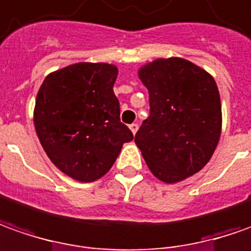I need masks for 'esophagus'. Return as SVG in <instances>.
Here are the masks:
<instances>
[{
	"label": "esophagus",
	"instance_id": "1",
	"mask_svg": "<svg viewBox=\"0 0 251 251\" xmlns=\"http://www.w3.org/2000/svg\"><path fill=\"white\" fill-rule=\"evenodd\" d=\"M129 129L132 130L133 134H136V132H137V129H139V125H137V124H132V125H129Z\"/></svg>",
	"mask_w": 251,
	"mask_h": 251
}]
</instances>
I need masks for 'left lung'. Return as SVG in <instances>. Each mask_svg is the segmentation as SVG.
<instances>
[{"label": "left lung", "instance_id": "1", "mask_svg": "<svg viewBox=\"0 0 251 251\" xmlns=\"http://www.w3.org/2000/svg\"><path fill=\"white\" fill-rule=\"evenodd\" d=\"M137 74L150 93V117L134 143L158 180L180 183L202 170L219 144L223 114L217 83L183 57L155 59Z\"/></svg>", "mask_w": 251, "mask_h": 251}]
</instances>
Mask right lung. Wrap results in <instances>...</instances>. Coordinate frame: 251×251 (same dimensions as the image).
Masks as SVG:
<instances>
[{"label":"right lung","instance_id":"right-lung-1","mask_svg":"<svg viewBox=\"0 0 251 251\" xmlns=\"http://www.w3.org/2000/svg\"><path fill=\"white\" fill-rule=\"evenodd\" d=\"M118 68L75 63L48 74L34 107V126L56 168L81 183L101 178L133 133L119 119Z\"/></svg>","mask_w":251,"mask_h":251}]
</instances>
